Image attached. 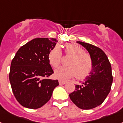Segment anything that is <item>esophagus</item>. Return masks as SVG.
Instances as JSON below:
<instances>
[{
    "label": "esophagus",
    "instance_id": "34e87169",
    "mask_svg": "<svg viewBox=\"0 0 123 123\" xmlns=\"http://www.w3.org/2000/svg\"><path fill=\"white\" fill-rule=\"evenodd\" d=\"M66 84L65 81L61 80H59V84H60V85H64V84Z\"/></svg>",
    "mask_w": 123,
    "mask_h": 123
}]
</instances>
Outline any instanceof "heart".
Here are the masks:
<instances>
[{"label": "heart", "instance_id": "1", "mask_svg": "<svg viewBox=\"0 0 123 123\" xmlns=\"http://www.w3.org/2000/svg\"><path fill=\"white\" fill-rule=\"evenodd\" d=\"M65 53L70 56L68 63L69 67H61L55 71L54 75L61 80L77 76L78 79L86 78L91 73L93 67L91 55L85 51V49L79 44L75 43H67L64 45ZM62 51L59 46H56L51 49L48 55L49 64L53 67L56 68L60 65L62 59Z\"/></svg>", "mask_w": 123, "mask_h": 123}]
</instances>
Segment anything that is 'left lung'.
I'll return each mask as SVG.
<instances>
[{"instance_id": "obj_1", "label": "left lung", "mask_w": 123, "mask_h": 123, "mask_svg": "<svg viewBox=\"0 0 123 123\" xmlns=\"http://www.w3.org/2000/svg\"><path fill=\"white\" fill-rule=\"evenodd\" d=\"M84 46L92 58V70L81 85H76L75 91L69 94L74 104L82 109H91L104 102L112 86L111 65L102 49L87 43L77 41Z\"/></svg>"}]
</instances>
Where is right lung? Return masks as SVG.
Listing matches in <instances>:
<instances>
[{
    "mask_svg": "<svg viewBox=\"0 0 123 123\" xmlns=\"http://www.w3.org/2000/svg\"><path fill=\"white\" fill-rule=\"evenodd\" d=\"M58 41L55 38H35L21 46L12 60L9 80L16 100L29 109H38L50 99L59 85L48 79L53 70L48 55Z\"/></svg>",
    "mask_w": 123,
    "mask_h": 123,
    "instance_id": "1",
    "label": "right lung"
}]
</instances>
